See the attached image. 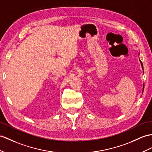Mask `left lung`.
Segmentation results:
<instances>
[{
    "mask_svg": "<svg viewBox=\"0 0 152 152\" xmlns=\"http://www.w3.org/2000/svg\"><path fill=\"white\" fill-rule=\"evenodd\" d=\"M140 62H141V61H140ZM141 65H142V68H143V67H142V62H141ZM144 86H143V90H144Z\"/></svg>",
    "mask_w": 152,
    "mask_h": 152,
    "instance_id": "obj_1",
    "label": "left lung"
}]
</instances>
